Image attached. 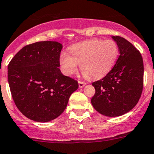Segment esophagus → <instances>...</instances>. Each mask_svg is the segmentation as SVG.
<instances>
[{"instance_id": "esophagus-1", "label": "esophagus", "mask_w": 154, "mask_h": 154, "mask_svg": "<svg viewBox=\"0 0 154 154\" xmlns=\"http://www.w3.org/2000/svg\"><path fill=\"white\" fill-rule=\"evenodd\" d=\"M85 85H86V82H82V81H79V88H83Z\"/></svg>"}]
</instances>
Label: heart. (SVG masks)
Instances as JSON below:
<instances>
[{
  "label": "heart",
  "instance_id": "1",
  "mask_svg": "<svg viewBox=\"0 0 154 154\" xmlns=\"http://www.w3.org/2000/svg\"><path fill=\"white\" fill-rule=\"evenodd\" d=\"M71 54L63 52L60 56L62 70L67 75L76 72L79 65L86 78L98 79L111 70L119 55L116 42L112 39H91L70 48Z\"/></svg>",
  "mask_w": 154,
  "mask_h": 154
}]
</instances>
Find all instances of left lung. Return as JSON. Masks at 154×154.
<instances>
[{
  "label": "left lung",
  "mask_w": 154,
  "mask_h": 154,
  "mask_svg": "<svg viewBox=\"0 0 154 154\" xmlns=\"http://www.w3.org/2000/svg\"><path fill=\"white\" fill-rule=\"evenodd\" d=\"M119 56L112 69L92 85L95 93L91 102L98 112L108 117L123 115L137 104L143 86L141 54L125 38L112 36Z\"/></svg>",
  "instance_id": "1"
}]
</instances>
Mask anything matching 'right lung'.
<instances>
[{
  "label": "right lung",
  "instance_id": "right-lung-1",
  "mask_svg": "<svg viewBox=\"0 0 154 154\" xmlns=\"http://www.w3.org/2000/svg\"><path fill=\"white\" fill-rule=\"evenodd\" d=\"M63 45L56 41L26 45L8 65V78L12 98L23 115L37 122L60 116L78 82L59 69Z\"/></svg>",
  "mask_w": 154,
  "mask_h": 154
}]
</instances>
